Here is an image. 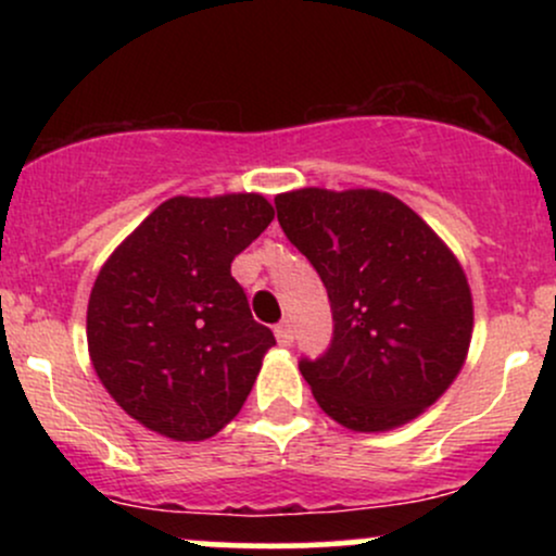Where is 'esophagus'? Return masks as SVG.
Instances as JSON below:
<instances>
[{
  "label": "esophagus",
  "instance_id": "obj_1",
  "mask_svg": "<svg viewBox=\"0 0 556 556\" xmlns=\"http://www.w3.org/2000/svg\"><path fill=\"white\" fill-rule=\"evenodd\" d=\"M274 334H277V342L279 344H292V324L290 321H279L277 327H274Z\"/></svg>",
  "mask_w": 556,
  "mask_h": 556
}]
</instances>
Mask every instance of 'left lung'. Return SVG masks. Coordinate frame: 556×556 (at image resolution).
<instances>
[{"label":"left lung","instance_id":"1","mask_svg":"<svg viewBox=\"0 0 556 556\" xmlns=\"http://www.w3.org/2000/svg\"><path fill=\"white\" fill-rule=\"evenodd\" d=\"M274 206L331 303L327 353L300 358L318 407L363 433L418 418L455 381L470 348L473 298L460 261L381 190L300 188Z\"/></svg>","mask_w":556,"mask_h":556}]
</instances>
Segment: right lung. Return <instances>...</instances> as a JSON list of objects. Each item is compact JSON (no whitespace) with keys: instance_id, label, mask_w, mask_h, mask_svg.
<instances>
[{"instance_id":"add662e5","label":"right lung","mask_w":556,"mask_h":556,"mask_svg":"<svg viewBox=\"0 0 556 556\" xmlns=\"http://www.w3.org/2000/svg\"><path fill=\"white\" fill-rule=\"evenodd\" d=\"M271 219L258 193L175 195L101 266L88 353L106 392L146 429L203 442L240 413L277 340L253 321L229 266Z\"/></svg>"}]
</instances>
